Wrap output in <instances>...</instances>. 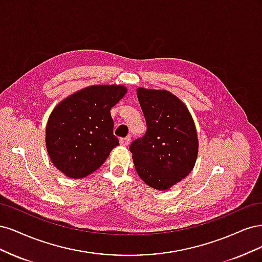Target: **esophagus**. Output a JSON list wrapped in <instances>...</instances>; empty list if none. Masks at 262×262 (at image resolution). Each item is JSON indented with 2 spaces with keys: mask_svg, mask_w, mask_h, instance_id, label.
<instances>
[{
  "mask_svg": "<svg viewBox=\"0 0 262 262\" xmlns=\"http://www.w3.org/2000/svg\"><path fill=\"white\" fill-rule=\"evenodd\" d=\"M129 143H130V138H129V137L120 139V144H121V145L126 146V145H129Z\"/></svg>",
  "mask_w": 262,
  "mask_h": 262,
  "instance_id": "34e87169",
  "label": "esophagus"
}]
</instances>
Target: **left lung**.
<instances>
[{
    "label": "left lung",
    "mask_w": 262,
    "mask_h": 262,
    "mask_svg": "<svg viewBox=\"0 0 262 262\" xmlns=\"http://www.w3.org/2000/svg\"><path fill=\"white\" fill-rule=\"evenodd\" d=\"M146 121V132L134 140L130 150L134 167L146 185L167 190L194 167L198 136L188 108L168 91L137 90Z\"/></svg>",
    "instance_id": "obj_1"
}]
</instances>
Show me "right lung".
Listing matches in <instances>:
<instances>
[{
  "instance_id": "obj_1",
  "label": "right lung",
  "mask_w": 262,
  "mask_h": 262,
  "mask_svg": "<svg viewBox=\"0 0 262 262\" xmlns=\"http://www.w3.org/2000/svg\"><path fill=\"white\" fill-rule=\"evenodd\" d=\"M125 93L123 85H92L70 95L52 110L46 146L53 165L67 177L89 176L119 145L110 109Z\"/></svg>"
}]
</instances>
